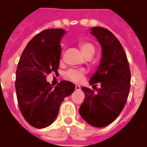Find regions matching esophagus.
<instances>
[{
	"instance_id": "34e87169",
	"label": "esophagus",
	"mask_w": 147,
	"mask_h": 147,
	"mask_svg": "<svg viewBox=\"0 0 147 147\" xmlns=\"http://www.w3.org/2000/svg\"><path fill=\"white\" fill-rule=\"evenodd\" d=\"M76 90H80V86H79V85H76Z\"/></svg>"
}]
</instances>
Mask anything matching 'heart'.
<instances>
[{"label":"heart","instance_id":"obj_1","mask_svg":"<svg viewBox=\"0 0 147 147\" xmlns=\"http://www.w3.org/2000/svg\"><path fill=\"white\" fill-rule=\"evenodd\" d=\"M80 48L81 53L83 55L86 57H92L95 53V48L92 43L88 42H81L80 44ZM66 76L73 80L75 82H80L82 81L84 77V71L81 70H75V69H70L66 72Z\"/></svg>","mask_w":147,"mask_h":147}]
</instances>
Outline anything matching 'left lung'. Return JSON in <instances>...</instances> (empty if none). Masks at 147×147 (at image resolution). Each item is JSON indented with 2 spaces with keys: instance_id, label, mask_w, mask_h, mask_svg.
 <instances>
[{
  "instance_id": "left-lung-1",
  "label": "left lung",
  "mask_w": 147,
  "mask_h": 147,
  "mask_svg": "<svg viewBox=\"0 0 147 147\" xmlns=\"http://www.w3.org/2000/svg\"><path fill=\"white\" fill-rule=\"evenodd\" d=\"M90 34L102 46V59L89 83L101 87L81 89L85 99L80 108V116L90 125L103 127L113 122L126 104L129 94L131 71L125 52L119 40L105 28L92 27Z\"/></svg>"
}]
</instances>
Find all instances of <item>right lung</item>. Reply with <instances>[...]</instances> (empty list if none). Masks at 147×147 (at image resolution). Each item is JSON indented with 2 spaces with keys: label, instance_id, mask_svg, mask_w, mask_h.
Instances as JSON below:
<instances>
[{
  "label": "right lung",
  "instance_id": "right-lung-1",
  "mask_svg": "<svg viewBox=\"0 0 147 147\" xmlns=\"http://www.w3.org/2000/svg\"><path fill=\"white\" fill-rule=\"evenodd\" d=\"M63 29H47L38 34L24 49L16 69V90L20 109L31 126L44 128L57 117L65 97L75 90L74 83L62 80L55 86L46 76L57 72Z\"/></svg>",
  "mask_w": 147,
  "mask_h": 147
}]
</instances>
